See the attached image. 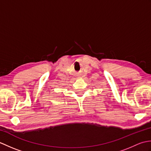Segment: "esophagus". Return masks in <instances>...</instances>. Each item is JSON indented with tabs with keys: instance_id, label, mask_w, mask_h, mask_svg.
<instances>
[{
	"instance_id": "obj_1",
	"label": "esophagus",
	"mask_w": 151,
	"mask_h": 151,
	"mask_svg": "<svg viewBox=\"0 0 151 151\" xmlns=\"http://www.w3.org/2000/svg\"><path fill=\"white\" fill-rule=\"evenodd\" d=\"M77 75V76H81V75H78V74H77V75Z\"/></svg>"
}]
</instances>
